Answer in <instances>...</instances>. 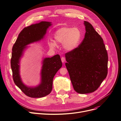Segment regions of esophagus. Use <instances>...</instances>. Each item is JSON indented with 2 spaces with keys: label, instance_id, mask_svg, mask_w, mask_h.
<instances>
[{
  "label": "esophagus",
  "instance_id": "obj_1",
  "mask_svg": "<svg viewBox=\"0 0 121 121\" xmlns=\"http://www.w3.org/2000/svg\"><path fill=\"white\" fill-rule=\"evenodd\" d=\"M61 61H62V62H65V58L64 57H62L61 58Z\"/></svg>",
  "mask_w": 121,
  "mask_h": 121
}]
</instances>
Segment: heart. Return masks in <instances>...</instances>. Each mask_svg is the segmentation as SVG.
<instances>
[{"label":"heart","instance_id":"obj_1","mask_svg":"<svg viewBox=\"0 0 121 121\" xmlns=\"http://www.w3.org/2000/svg\"><path fill=\"white\" fill-rule=\"evenodd\" d=\"M54 38L56 43L63 44L65 50L70 52L76 50L78 47L82 39V33L78 27L64 26L55 31ZM48 44L52 48L57 47L56 43L52 40L49 42Z\"/></svg>","mask_w":121,"mask_h":121}]
</instances>
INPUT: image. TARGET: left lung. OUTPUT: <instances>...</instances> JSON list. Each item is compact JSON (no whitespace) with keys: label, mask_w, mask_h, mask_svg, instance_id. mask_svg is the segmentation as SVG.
Returning <instances> with one entry per match:
<instances>
[{"label":"left lung","mask_w":121,"mask_h":121,"mask_svg":"<svg viewBox=\"0 0 121 121\" xmlns=\"http://www.w3.org/2000/svg\"><path fill=\"white\" fill-rule=\"evenodd\" d=\"M84 38L75 50L65 54V65L75 91L85 94L96 91L108 74V56L103 39L84 21Z\"/></svg>","instance_id":"obj_1"}]
</instances>
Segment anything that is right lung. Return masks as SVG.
Here are the masks:
<instances>
[{
	"mask_svg": "<svg viewBox=\"0 0 121 121\" xmlns=\"http://www.w3.org/2000/svg\"><path fill=\"white\" fill-rule=\"evenodd\" d=\"M52 25L50 22L42 21L25 27L18 35L13 47L11 64L14 82L26 95L30 97L41 98L49 95L52 90L53 78L62 66L58 54L51 58H43L40 83L33 87L25 85L20 74V60L25 51L28 48L27 45L43 40Z\"/></svg>",
	"mask_w": 121,
	"mask_h": 121,
	"instance_id": "right-lung-1",
	"label": "right lung"
}]
</instances>
